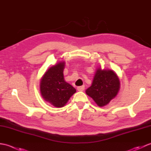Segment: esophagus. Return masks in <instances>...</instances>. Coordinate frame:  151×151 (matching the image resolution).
Wrapping results in <instances>:
<instances>
[{
    "mask_svg": "<svg viewBox=\"0 0 151 151\" xmlns=\"http://www.w3.org/2000/svg\"><path fill=\"white\" fill-rule=\"evenodd\" d=\"M84 89H85V86H78V87L77 88L78 91H84Z\"/></svg>",
    "mask_w": 151,
    "mask_h": 151,
    "instance_id": "obj_1",
    "label": "esophagus"
}]
</instances>
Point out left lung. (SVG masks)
<instances>
[{"instance_id":"obj_1","label":"left lung","mask_w":151,"mask_h":151,"mask_svg":"<svg viewBox=\"0 0 151 151\" xmlns=\"http://www.w3.org/2000/svg\"><path fill=\"white\" fill-rule=\"evenodd\" d=\"M120 88V82L116 73L109 69L96 70L92 84L86 93L91 97L99 106L107 105L116 97Z\"/></svg>"}]
</instances>
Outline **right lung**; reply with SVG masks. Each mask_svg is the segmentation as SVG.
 Wrapping results in <instances>:
<instances>
[{
	"label": "right lung",
	"instance_id": "1",
	"mask_svg": "<svg viewBox=\"0 0 151 151\" xmlns=\"http://www.w3.org/2000/svg\"><path fill=\"white\" fill-rule=\"evenodd\" d=\"M65 62H60L52 66L44 74L40 81V91L44 100L55 107H63L76 92L63 77Z\"/></svg>",
	"mask_w": 151,
	"mask_h": 151
}]
</instances>
